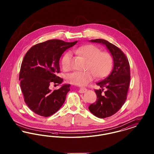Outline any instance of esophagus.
<instances>
[{
    "label": "esophagus",
    "instance_id": "obj_1",
    "mask_svg": "<svg viewBox=\"0 0 154 154\" xmlns=\"http://www.w3.org/2000/svg\"><path fill=\"white\" fill-rule=\"evenodd\" d=\"M87 91V89L86 88H82V87L80 88V89H79V92H80V93H85Z\"/></svg>",
    "mask_w": 154,
    "mask_h": 154
}]
</instances>
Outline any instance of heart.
<instances>
[{
    "label": "heart",
    "mask_w": 154,
    "mask_h": 154,
    "mask_svg": "<svg viewBox=\"0 0 154 154\" xmlns=\"http://www.w3.org/2000/svg\"><path fill=\"white\" fill-rule=\"evenodd\" d=\"M73 52L88 60L87 66L88 69L85 71H75L69 74L67 80L70 83L84 86L93 80L96 75L98 78H102L110 72L112 65V58L110 53L101 52L99 48L91 44L74 48ZM71 57V52L68 51L62 59V66L65 70L70 68Z\"/></svg>",
    "instance_id": "b5f03b06"
}]
</instances>
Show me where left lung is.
<instances>
[{"instance_id": "obj_1", "label": "left lung", "mask_w": 154, "mask_h": 154, "mask_svg": "<svg viewBox=\"0 0 154 154\" xmlns=\"http://www.w3.org/2000/svg\"><path fill=\"white\" fill-rule=\"evenodd\" d=\"M89 42L105 45L113 59V68L111 73L96 83L101 88L95 90L97 100L88 107L96 117L105 118L116 114L126 100L131 80L130 66L124 52L115 45L100 38ZM103 90L105 91L103 92Z\"/></svg>"}]
</instances>
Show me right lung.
I'll return each mask as SVG.
<instances>
[{
  "instance_id": "add662e5",
  "label": "right lung",
  "mask_w": 154,
  "mask_h": 154,
  "mask_svg": "<svg viewBox=\"0 0 154 154\" xmlns=\"http://www.w3.org/2000/svg\"><path fill=\"white\" fill-rule=\"evenodd\" d=\"M54 39L36 44L27 52L22 60L19 76L25 102L37 114L47 117L62 107L70 84H63L52 91V82L62 84L63 79L57 75L60 72L59 59L67 49L77 43Z\"/></svg>"
}]
</instances>
